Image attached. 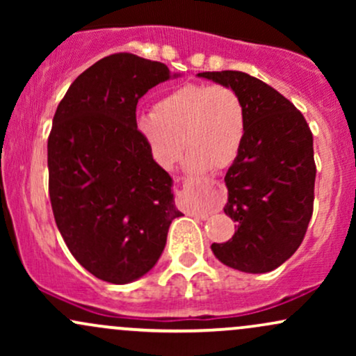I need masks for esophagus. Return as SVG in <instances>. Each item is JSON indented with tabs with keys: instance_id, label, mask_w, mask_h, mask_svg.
Returning a JSON list of instances; mask_svg holds the SVG:
<instances>
[{
	"instance_id": "obj_1",
	"label": "esophagus",
	"mask_w": 356,
	"mask_h": 356,
	"mask_svg": "<svg viewBox=\"0 0 356 356\" xmlns=\"http://www.w3.org/2000/svg\"><path fill=\"white\" fill-rule=\"evenodd\" d=\"M186 182H187V184H192V186H194V187H204V186H207V184H209L211 181H209V179L187 177V179H186ZM201 218H206V214H201Z\"/></svg>"
}]
</instances>
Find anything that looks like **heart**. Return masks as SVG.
Masks as SVG:
<instances>
[{"label":"heart","mask_w":356,"mask_h":356,"mask_svg":"<svg viewBox=\"0 0 356 356\" xmlns=\"http://www.w3.org/2000/svg\"><path fill=\"white\" fill-rule=\"evenodd\" d=\"M136 129L162 167L177 164L186 144L191 169L220 170L243 147L246 108L227 85L186 83L155 102L154 112L140 113Z\"/></svg>","instance_id":"heart-1"}]
</instances>
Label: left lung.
<instances>
[{"label":"left lung","mask_w":356,"mask_h":356,"mask_svg":"<svg viewBox=\"0 0 356 356\" xmlns=\"http://www.w3.org/2000/svg\"><path fill=\"white\" fill-rule=\"evenodd\" d=\"M199 76L234 88L246 108L243 147L224 177L229 192L224 212L238 231L211 249L238 271L269 273L295 254L312 219L313 134L303 113L259 79L234 70Z\"/></svg>","instance_id":"obj_1"}]
</instances>
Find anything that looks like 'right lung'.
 <instances>
[{"mask_svg":"<svg viewBox=\"0 0 356 356\" xmlns=\"http://www.w3.org/2000/svg\"><path fill=\"white\" fill-rule=\"evenodd\" d=\"M169 79L161 61L115 53L76 76L53 117L48 191L55 222L73 257L107 283L149 273L170 222L182 216L172 179L136 129L140 97Z\"/></svg>","mask_w":356,"mask_h":356,"instance_id":"right-lung-1","label":"right lung"}]
</instances>
